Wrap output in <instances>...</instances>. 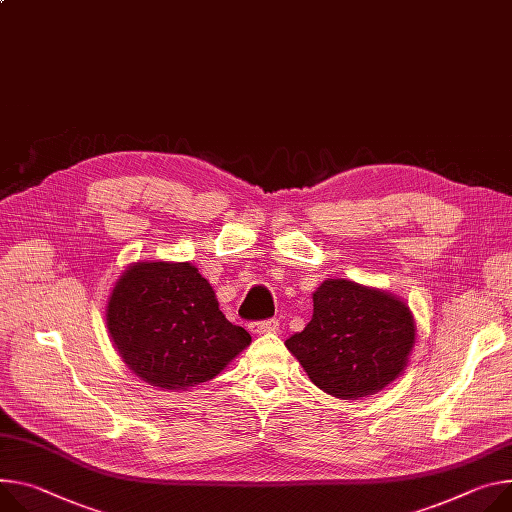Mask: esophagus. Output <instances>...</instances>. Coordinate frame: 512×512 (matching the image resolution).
<instances>
[{"instance_id":"1","label":"esophagus","mask_w":512,"mask_h":512,"mask_svg":"<svg viewBox=\"0 0 512 512\" xmlns=\"http://www.w3.org/2000/svg\"><path fill=\"white\" fill-rule=\"evenodd\" d=\"M251 331L255 335H267V333H277L280 331V320L277 318H267V320H257L251 324Z\"/></svg>"}]
</instances>
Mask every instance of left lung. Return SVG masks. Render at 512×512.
<instances>
[{"label": "left lung", "instance_id": "8db88e82", "mask_svg": "<svg viewBox=\"0 0 512 512\" xmlns=\"http://www.w3.org/2000/svg\"><path fill=\"white\" fill-rule=\"evenodd\" d=\"M312 300V320L286 347L314 386L355 400L402 374L414 343V320L404 302L347 280H327Z\"/></svg>", "mask_w": 512, "mask_h": 512}]
</instances>
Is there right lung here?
Segmentation results:
<instances>
[{
  "label": "right lung",
  "instance_id": "1",
  "mask_svg": "<svg viewBox=\"0 0 512 512\" xmlns=\"http://www.w3.org/2000/svg\"><path fill=\"white\" fill-rule=\"evenodd\" d=\"M108 331L124 363L151 386L185 390L212 380L251 335L226 320L190 263H136L108 304Z\"/></svg>",
  "mask_w": 512,
  "mask_h": 512
}]
</instances>
